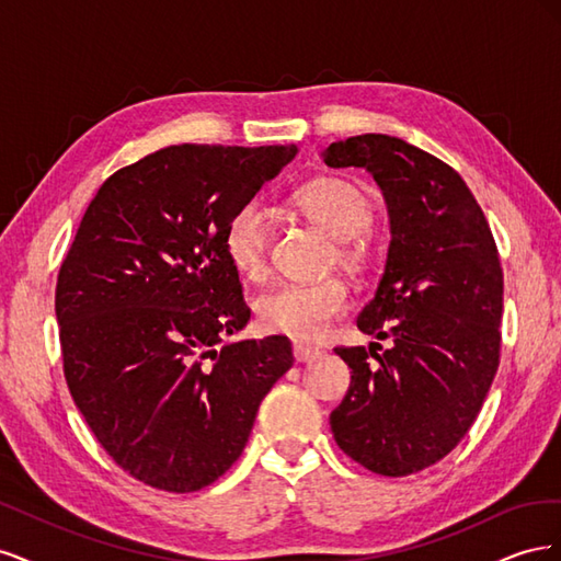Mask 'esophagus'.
Segmentation results:
<instances>
[{
	"label": "esophagus",
	"instance_id": "obj_1",
	"mask_svg": "<svg viewBox=\"0 0 561 561\" xmlns=\"http://www.w3.org/2000/svg\"><path fill=\"white\" fill-rule=\"evenodd\" d=\"M293 353H295L297 363H311V360L320 358V351L313 346H307V344H295Z\"/></svg>",
	"mask_w": 561,
	"mask_h": 561
}]
</instances>
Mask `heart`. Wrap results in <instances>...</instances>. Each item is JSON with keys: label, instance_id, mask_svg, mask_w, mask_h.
I'll return each mask as SVG.
<instances>
[{"label": "heart", "instance_id": "obj_1", "mask_svg": "<svg viewBox=\"0 0 561 561\" xmlns=\"http://www.w3.org/2000/svg\"><path fill=\"white\" fill-rule=\"evenodd\" d=\"M297 210L336 241L334 264L346 271H363L369 260L365 231L375 217L369 196L358 184L322 175L301 184L293 196ZM225 252L229 264L248 280L266 274L268 257V213L262 203L250 201L236 210L225 229ZM348 309L344 283L322 280L313 285H280L264 293L254 311L266 332L311 342L328 332L330 322Z\"/></svg>", "mask_w": 561, "mask_h": 561}]
</instances>
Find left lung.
Returning <instances> with one entry per match:
<instances>
[{"label":"left lung","instance_id":"obj_1","mask_svg":"<svg viewBox=\"0 0 561 561\" xmlns=\"http://www.w3.org/2000/svg\"><path fill=\"white\" fill-rule=\"evenodd\" d=\"M322 161L365 168L390 222L383 276L358 330L393 346L334 348L351 386L330 426L353 461L402 478L445 458L482 410L501 351L499 250L463 178L428 151L365 133L332 142Z\"/></svg>","mask_w":561,"mask_h":561}]
</instances>
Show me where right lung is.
Listing matches in <instances>:
<instances>
[{
	"label": "right lung",
	"mask_w": 561,
	"mask_h": 561,
	"mask_svg": "<svg viewBox=\"0 0 561 561\" xmlns=\"http://www.w3.org/2000/svg\"><path fill=\"white\" fill-rule=\"evenodd\" d=\"M297 151L165 147L116 171L83 213L56 287L62 367L130 478L173 494L213 484L293 367L287 336L222 342L250 320L225 229Z\"/></svg>",
	"instance_id": "obj_1"
}]
</instances>
